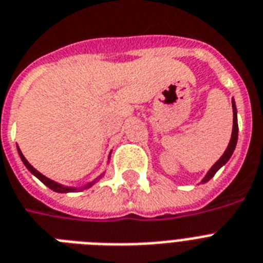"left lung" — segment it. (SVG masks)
I'll use <instances>...</instances> for the list:
<instances>
[{"mask_svg": "<svg viewBox=\"0 0 263 263\" xmlns=\"http://www.w3.org/2000/svg\"><path fill=\"white\" fill-rule=\"evenodd\" d=\"M232 112H234V125H232V134H231V139H230V143H228L227 148L224 151V154L220 157V159L212 166V167L209 168L208 173L205 174V177L201 180V183H205L208 182L211 178H212L216 172L219 170L220 167H223L228 161H230V158L231 155L234 154V150H235L236 147V143H238V131H239V127H238V112H236V105H235V100L232 98Z\"/></svg>", "mask_w": 263, "mask_h": 263, "instance_id": "left-lung-1", "label": "left lung"}]
</instances>
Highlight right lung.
I'll return each instance as SVG.
<instances>
[{
    "label": "right lung",
    "instance_id": "add662e5",
    "mask_svg": "<svg viewBox=\"0 0 263 263\" xmlns=\"http://www.w3.org/2000/svg\"><path fill=\"white\" fill-rule=\"evenodd\" d=\"M17 151H18V155H20L21 161H23V163H24V165H25V167H27L28 170H29V172H31L32 174H33V176L36 177V178H39V180L42 181V182L44 183L46 186L50 187L51 191L58 192V193H71V192H81V191H85V189H87V187H90L91 185H95V183L97 182V181L100 180V178H101L102 176H104V173H102V174H100V176H98L97 178H95V180H93V181H90V182L85 183V185H83L82 187L66 186V185H62V183H58V182H55V181L50 180V178H47L46 176H43L42 173L37 172V170H36V168L33 167V166H32L31 163H29V162L27 161V159H25V157H24V155H23V153H21V150H20V148H18V147H17ZM109 157H110V154H109Z\"/></svg>",
    "mask_w": 263,
    "mask_h": 263
}]
</instances>
